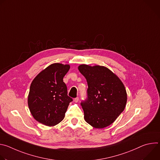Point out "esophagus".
<instances>
[{
    "label": "esophagus",
    "mask_w": 160,
    "mask_h": 160,
    "mask_svg": "<svg viewBox=\"0 0 160 160\" xmlns=\"http://www.w3.org/2000/svg\"><path fill=\"white\" fill-rule=\"evenodd\" d=\"M78 100H79V98H75V99H73V101H74L75 102H77L78 101Z\"/></svg>",
    "instance_id": "34e87169"
}]
</instances>
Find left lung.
Segmentation results:
<instances>
[{"instance_id": "left-lung-1", "label": "left lung", "mask_w": 160, "mask_h": 160, "mask_svg": "<svg viewBox=\"0 0 160 160\" xmlns=\"http://www.w3.org/2000/svg\"><path fill=\"white\" fill-rule=\"evenodd\" d=\"M78 68L88 84L87 99L81 102L85 122L96 128L110 125L127 104V94L123 82L105 66L81 64Z\"/></svg>"}]
</instances>
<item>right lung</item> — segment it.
I'll return each mask as SVG.
<instances>
[{
  "instance_id": "1",
  "label": "right lung",
  "mask_w": 160,
  "mask_h": 160,
  "mask_svg": "<svg viewBox=\"0 0 160 160\" xmlns=\"http://www.w3.org/2000/svg\"><path fill=\"white\" fill-rule=\"evenodd\" d=\"M69 64L54 63L40 72L32 81L28 105L33 117L46 126H54L64 118L73 99L68 96L63 77L69 71Z\"/></svg>"
}]
</instances>
